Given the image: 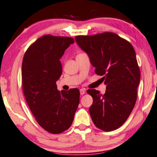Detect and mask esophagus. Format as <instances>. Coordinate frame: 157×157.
I'll list each match as a JSON object with an SVG mask.
<instances>
[{"instance_id": "obj_1", "label": "esophagus", "mask_w": 157, "mask_h": 157, "mask_svg": "<svg viewBox=\"0 0 157 157\" xmlns=\"http://www.w3.org/2000/svg\"><path fill=\"white\" fill-rule=\"evenodd\" d=\"M79 92H80L81 95H83L85 94V89H84V88H82V89L79 90Z\"/></svg>"}]
</instances>
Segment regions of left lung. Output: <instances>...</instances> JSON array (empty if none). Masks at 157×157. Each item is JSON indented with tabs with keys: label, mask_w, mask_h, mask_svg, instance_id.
<instances>
[{
	"label": "left lung",
	"mask_w": 157,
	"mask_h": 157,
	"mask_svg": "<svg viewBox=\"0 0 157 157\" xmlns=\"http://www.w3.org/2000/svg\"><path fill=\"white\" fill-rule=\"evenodd\" d=\"M75 40L106 85L104 95L95 89L86 91L93 100L89 108L93 124L106 132L117 129L130 116L137 98L141 75L135 49L112 32L77 36Z\"/></svg>",
	"instance_id": "left-lung-1"
}]
</instances>
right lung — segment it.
<instances>
[{
    "instance_id": "right-lung-1",
    "label": "right lung",
    "mask_w": 157,
    "mask_h": 157,
    "mask_svg": "<svg viewBox=\"0 0 157 157\" xmlns=\"http://www.w3.org/2000/svg\"><path fill=\"white\" fill-rule=\"evenodd\" d=\"M73 43L71 37L44 35L28 48L22 59L25 99L36 121L51 134L69 129L79 103L78 88L59 92L56 85L62 73L59 59Z\"/></svg>"
}]
</instances>
